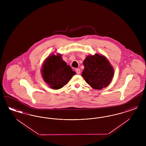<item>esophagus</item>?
Wrapping results in <instances>:
<instances>
[{
    "label": "esophagus",
    "instance_id": "1",
    "mask_svg": "<svg viewBox=\"0 0 146 146\" xmlns=\"http://www.w3.org/2000/svg\"><path fill=\"white\" fill-rule=\"evenodd\" d=\"M76 74H79L80 73V70L79 68H76Z\"/></svg>",
    "mask_w": 146,
    "mask_h": 146
}]
</instances>
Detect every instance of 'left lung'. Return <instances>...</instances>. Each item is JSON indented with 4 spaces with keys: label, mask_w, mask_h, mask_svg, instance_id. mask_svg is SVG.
Here are the masks:
<instances>
[{
    "label": "left lung",
    "mask_w": 146,
    "mask_h": 146,
    "mask_svg": "<svg viewBox=\"0 0 146 146\" xmlns=\"http://www.w3.org/2000/svg\"><path fill=\"white\" fill-rule=\"evenodd\" d=\"M83 64L84 69L82 76L94 89H102L111 83L114 71L104 56L98 54L87 56Z\"/></svg>",
    "instance_id": "left-lung-1"
}]
</instances>
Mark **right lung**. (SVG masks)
<instances>
[{
    "instance_id": "obj_1",
    "label": "right lung",
    "mask_w": 146,
    "mask_h": 146,
    "mask_svg": "<svg viewBox=\"0 0 146 146\" xmlns=\"http://www.w3.org/2000/svg\"><path fill=\"white\" fill-rule=\"evenodd\" d=\"M44 81L50 88L58 90L68 83L76 72L62 60V55L51 54L45 58L41 68Z\"/></svg>"
}]
</instances>
